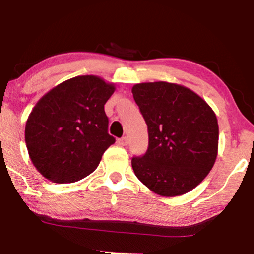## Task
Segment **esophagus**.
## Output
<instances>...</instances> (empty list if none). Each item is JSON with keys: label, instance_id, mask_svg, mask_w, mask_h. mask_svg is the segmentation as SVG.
<instances>
[{"label": "esophagus", "instance_id": "1", "mask_svg": "<svg viewBox=\"0 0 254 254\" xmlns=\"http://www.w3.org/2000/svg\"><path fill=\"white\" fill-rule=\"evenodd\" d=\"M118 144L122 145V147H124V145L127 144V137H122V138L118 139Z\"/></svg>", "mask_w": 254, "mask_h": 254}]
</instances>
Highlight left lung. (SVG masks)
Instances as JSON below:
<instances>
[{"mask_svg":"<svg viewBox=\"0 0 254 254\" xmlns=\"http://www.w3.org/2000/svg\"><path fill=\"white\" fill-rule=\"evenodd\" d=\"M132 94L149 136L144 155L131 160L136 177L160 196L191 191L208 176L216 160L215 112L199 95L176 83H137Z\"/></svg>","mask_w":254,"mask_h":254,"instance_id":"left-lung-1","label":"left lung"}]
</instances>
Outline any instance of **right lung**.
Segmentation results:
<instances>
[{
    "mask_svg": "<svg viewBox=\"0 0 254 254\" xmlns=\"http://www.w3.org/2000/svg\"><path fill=\"white\" fill-rule=\"evenodd\" d=\"M112 83L94 75L72 77L46 93L33 107L25 141L34 167L54 183H74L98 167L116 142L107 132L104 105Z\"/></svg>",
    "mask_w": 254,
    "mask_h": 254,
    "instance_id": "obj_1",
    "label": "right lung"
}]
</instances>
